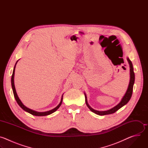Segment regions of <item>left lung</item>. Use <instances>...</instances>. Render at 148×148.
Returning <instances> with one entry per match:
<instances>
[{"instance_id":"left-lung-1","label":"left lung","mask_w":148,"mask_h":148,"mask_svg":"<svg viewBox=\"0 0 148 148\" xmlns=\"http://www.w3.org/2000/svg\"><path fill=\"white\" fill-rule=\"evenodd\" d=\"M127 60L128 61L129 65H130V82H129V85L128 87V89H127V90H126L125 95L122 97L120 102L118 105H116V106L113 107L112 108L108 110L107 111H97V110L93 109L92 108H91L90 106V105L88 104V101H87V97L86 94L84 92V95H85V98H86V105L88 107V108L91 111H92V112H94L97 115H105L111 114H113V113L115 112L116 111H117L119 109L122 108L123 106H124L125 105H126L129 102V101L130 100V99L132 97V94L133 87H134V84L135 82V74L134 72V67H133V65H132V63L131 61L130 60V58L128 57H127Z\"/></svg>"}]
</instances>
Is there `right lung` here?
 <instances>
[{
  "instance_id": "obj_1",
  "label": "right lung",
  "mask_w": 148,
  "mask_h": 148,
  "mask_svg": "<svg viewBox=\"0 0 148 148\" xmlns=\"http://www.w3.org/2000/svg\"><path fill=\"white\" fill-rule=\"evenodd\" d=\"M17 60L15 64V66L14 67V69H13V74H12V78H11V84H12V90H13V94H14V97L15 98V99L16 101V102H17L18 105H19V106L22 108L24 111H25L26 112L33 115H35V116H46V115H50V114H51L52 113L54 112L55 111H56L58 108L59 107L61 106V105L62 103V97H63V94L61 96V101H60V103L57 105V106L54 108V109L51 110H50V111H46V112H37V111H36L34 110H31L29 108H27V107H26L25 105L22 103V102L21 101V100L20 99V98H18L17 94V92H16V88H15V86H14V72H15V68H16V66L17 64V63L18 62Z\"/></svg>"
}]
</instances>
